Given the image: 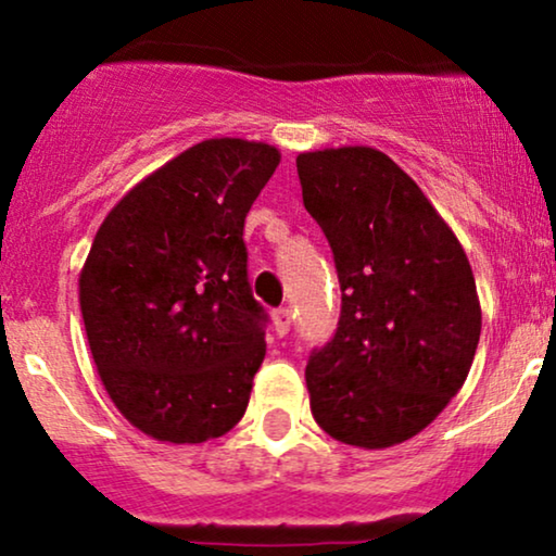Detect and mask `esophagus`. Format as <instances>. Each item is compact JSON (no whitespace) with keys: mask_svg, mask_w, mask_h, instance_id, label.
Masks as SVG:
<instances>
[{"mask_svg":"<svg viewBox=\"0 0 556 556\" xmlns=\"http://www.w3.org/2000/svg\"><path fill=\"white\" fill-rule=\"evenodd\" d=\"M290 327H292V311L290 308L274 311V329H277V334H287Z\"/></svg>","mask_w":556,"mask_h":556,"instance_id":"1","label":"esophagus"}]
</instances>
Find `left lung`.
<instances>
[{
    "label": "left lung",
    "mask_w": 556,
    "mask_h": 556,
    "mask_svg": "<svg viewBox=\"0 0 556 556\" xmlns=\"http://www.w3.org/2000/svg\"><path fill=\"white\" fill-rule=\"evenodd\" d=\"M340 277L334 337L311 353V413L337 442L384 450L460 392L481 337L468 256L429 198L368 146L298 156Z\"/></svg>",
    "instance_id": "8db88e82"
}]
</instances>
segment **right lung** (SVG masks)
I'll return each mask as SVG.
<instances>
[{
	"label": "right lung",
	"instance_id": "right-lung-1",
	"mask_svg": "<svg viewBox=\"0 0 556 556\" xmlns=\"http://www.w3.org/2000/svg\"><path fill=\"white\" fill-rule=\"evenodd\" d=\"M279 164L269 143L212 138L106 214L80 271V311L117 410L159 442L201 444L245 413L266 355L248 282L245 216Z\"/></svg>",
	"mask_w": 556,
	"mask_h": 556
}]
</instances>
